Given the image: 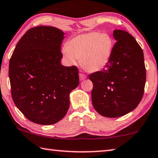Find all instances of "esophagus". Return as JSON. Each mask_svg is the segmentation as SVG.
<instances>
[{
	"label": "esophagus",
	"instance_id": "1",
	"mask_svg": "<svg viewBox=\"0 0 158 158\" xmlns=\"http://www.w3.org/2000/svg\"><path fill=\"white\" fill-rule=\"evenodd\" d=\"M79 77H80V80H83L87 78V76L85 75L84 73H80L79 74Z\"/></svg>",
	"mask_w": 158,
	"mask_h": 158
}]
</instances>
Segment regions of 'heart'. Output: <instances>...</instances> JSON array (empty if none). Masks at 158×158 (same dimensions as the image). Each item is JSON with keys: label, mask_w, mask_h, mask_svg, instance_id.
I'll list each match as a JSON object with an SVG mask.
<instances>
[{"label": "heart", "mask_w": 158, "mask_h": 158, "mask_svg": "<svg viewBox=\"0 0 158 158\" xmlns=\"http://www.w3.org/2000/svg\"><path fill=\"white\" fill-rule=\"evenodd\" d=\"M113 47L114 41L108 34L90 31L71 38L62 53L69 64L76 65L80 60L83 69L97 72L108 64Z\"/></svg>", "instance_id": "heart-1"}]
</instances>
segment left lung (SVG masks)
Instances as JSON below:
<instances>
[{
    "mask_svg": "<svg viewBox=\"0 0 158 158\" xmlns=\"http://www.w3.org/2000/svg\"><path fill=\"white\" fill-rule=\"evenodd\" d=\"M116 40L106 69L89 75L93 82L92 104L107 118H118L135 109L144 95L146 69L144 53L129 33L114 31Z\"/></svg>",
    "mask_w": 158,
    "mask_h": 158,
    "instance_id": "left-lung-1",
    "label": "left lung"
}]
</instances>
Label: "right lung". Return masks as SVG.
I'll return each mask as SVG.
<instances>
[{
	"label": "right lung",
	"instance_id": "obj_1",
	"mask_svg": "<svg viewBox=\"0 0 158 158\" xmlns=\"http://www.w3.org/2000/svg\"><path fill=\"white\" fill-rule=\"evenodd\" d=\"M64 33L54 27L29 29L17 43L9 64L11 97L33 123L49 125L62 120L69 94L79 85L78 69L60 63Z\"/></svg>",
	"mask_w": 158,
	"mask_h": 158
}]
</instances>
